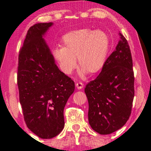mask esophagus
Masks as SVG:
<instances>
[{
    "label": "esophagus",
    "mask_w": 151,
    "mask_h": 151,
    "mask_svg": "<svg viewBox=\"0 0 151 151\" xmlns=\"http://www.w3.org/2000/svg\"><path fill=\"white\" fill-rule=\"evenodd\" d=\"M76 86L79 90L82 89L83 87V83L82 82H78V83H76Z\"/></svg>",
    "instance_id": "34e87169"
}]
</instances>
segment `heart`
<instances>
[{
  "label": "heart",
  "mask_w": 151,
  "mask_h": 151,
  "mask_svg": "<svg viewBox=\"0 0 151 151\" xmlns=\"http://www.w3.org/2000/svg\"><path fill=\"white\" fill-rule=\"evenodd\" d=\"M61 46L52 50L61 70L70 75L78 59V65L82 68L80 74L83 76L87 72L96 73L103 68L110 48V40L102 30L81 29L65 34Z\"/></svg>",
  "instance_id": "heart-1"
}]
</instances>
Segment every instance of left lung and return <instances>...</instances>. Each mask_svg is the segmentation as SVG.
<instances>
[{
	"label": "left lung",
	"instance_id": "obj_1",
	"mask_svg": "<svg viewBox=\"0 0 151 151\" xmlns=\"http://www.w3.org/2000/svg\"><path fill=\"white\" fill-rule=\"evenodd\" d=\"M106 60L95 80L85 88L90 126L100 134H110L126 124L134 97V75L130 48L126 38Z\"/></svg>",
	"mask_w": 151,
	"mask_h": 151
}]
</instances>
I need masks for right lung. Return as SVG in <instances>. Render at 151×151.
Returning <instances> with one entry per match:
<instances>
[{
    "label": "right lung",
    "mask_w": 151,
    "mask_h": 151,
    "mask_svg": "<svg viewBox=\"0 0 151 151\" xmlns=\"http://www.w3.org/2000/svg\"><path fill=\"white\" fill-rule=\"evenodd\" d=\"M52 23L30 27L19 54L17 86L27 127L38 137L50 139L63 129V111L75 88L59 70L42 36Z\"/></svg>",
    "instance_id": "obj_1"
}]
</instances>
